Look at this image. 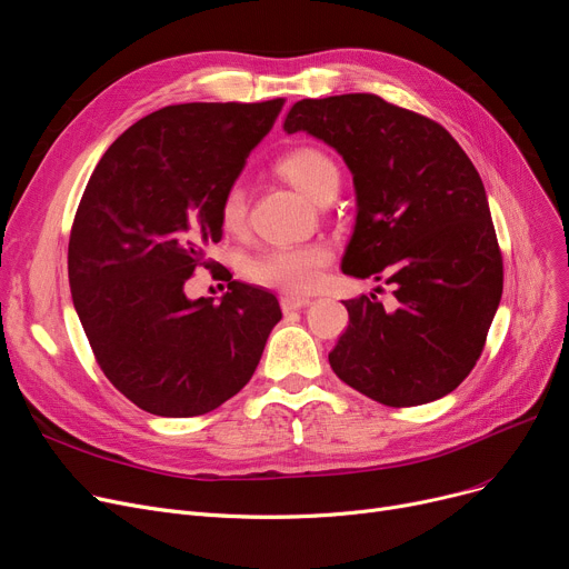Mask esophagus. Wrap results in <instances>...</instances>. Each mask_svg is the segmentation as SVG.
Wrapping results in <instances>:
<instances>
[{"instance_id":"esophagus-1","label":"esophagus","mask_w":569,"mask_h":569,"mask_svg":"<svg viewBox=\"0 0 569 569\" xmlns=\"http://www.w3.org/2000/svg\"><path fill=\"white\" fill-rule=\"evenodd\" d=\"M309 305H311V300H307V297H295V295H283V297H281V309H283L286 313L300 311V309H305V307H309Z\"/></svg>"}]
</instances>
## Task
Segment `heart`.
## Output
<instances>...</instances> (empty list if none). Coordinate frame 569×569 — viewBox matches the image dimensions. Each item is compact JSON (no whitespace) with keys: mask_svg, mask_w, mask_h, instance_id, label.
Returning a JSON list of instances; mask_svg holds the SVG:
<instances>
[{"mask_svg":"<svg viewBox=\"0 0 569 569\" xmlns=\"http://www.w3.org/2000/svg\"><path fill=\"white\" fill-rule=\"evenodd\" d=\"M277 172L313 202L339 191V168L318 147H295L277 161ZM247 196L239 184H232L219 204V221L234 232L244 226ZM332 251L325 244H290L264 249L244 262V277L258 286L283 290L290 295L311 292L330 264Z\"/></svg>","mask_w":569,"mask_h":569,"instance_id":"1","label":"heart"}]
</instances>
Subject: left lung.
<instances>
[{"mask_svg": "<svg viewBox=\"0 0 569 569\" xmlns=\"http://www.w3.org/2000/svg\"><path fill=\"white\" fill-rule=\"evenodd\" d=\"M286 133L335 147L352 172L357 219L341 269L385 279L343 302L335 373L365 397L408 408L436 401L480 360L502 295V256L487 191L459 142L433 119L376 94L297 101Z\"/></svg>", "mask_w": 569, "mask_h": 569, "instance_id": "8db88e82", "label": "left lung"}]
</instances>
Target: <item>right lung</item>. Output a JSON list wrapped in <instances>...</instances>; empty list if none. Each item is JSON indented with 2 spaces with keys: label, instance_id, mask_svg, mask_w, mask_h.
I'll list each match as a JSON object with an SVG mask.
<instances>
[{
  "label": "right lung",
  "instance_id": "add662e5",
  "mask_svg": "<svg viewBox=\"0 0 569 569\" xmlns=\"http://www.w3.org/2000/svg\"><path fill=\"white\" fill-rule=\"evenodd\" d=\"M283 99L179 103L119 136L89 177L69 239L73 307L106 378L138 408L196 417L251 380L281 320L277 297L228 279V292L189 300L219 204Z\"/></svg>",
  "mask_w": 569,
  "mask_h": 569
}]
</instances>
